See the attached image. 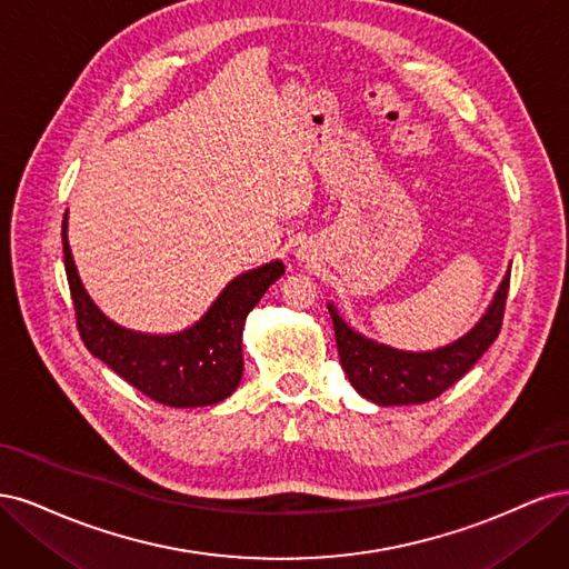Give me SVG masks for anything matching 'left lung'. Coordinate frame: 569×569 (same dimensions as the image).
I'll return each instance as SVG.
<instances>
[{
  "label": "left lung",
  "mask_w": 569,
  "mask_h": 569,
  "mask_svg": "<svg viewBox=\"0 0 569 569\" xmlns=\"http://www.w3.org/2000/svg\"><path fill=\"white\" fill-rule=\"evenodd\" d=\"M508 283L510 269L493 292L482 319L463 338L430 352L395 350L390 345L366 338L338 315L333 302H328L342 371L350 378L352 388L378 407L426 405L449 390L458 378H463L499 338Z\"/></svg>",
  "instance_id": "8db88e82"
}]
</instances>
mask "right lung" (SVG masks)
<instances>
[{
    "mask_svg": "<svg viewBox=\"0 0 569 569\" xmlns=\"http://www.w3.org/2000/svg\"><path fill=\"white\" fill-rule=\"evenodd\" d=\"M63 260L78 331L87 350L108 369L174 409L212 407L224 401L243 376V326L267 288L283 277V262L273 260L238 273L193 326L172 336H149L108 319L87 296L68 246V212L63 217Z\"/></svg>",
    "mask_w": 569,
    "mask_h": 569,
    "instance_id": "add662e5",
    "label": "right lung"
}]
</instances>
